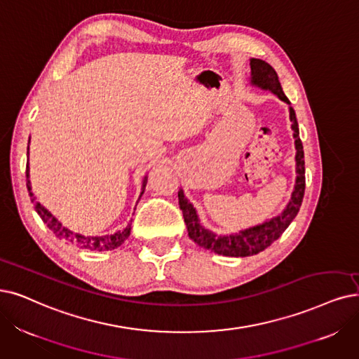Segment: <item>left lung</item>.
I'll list each match as a JSON object with an SVG mask.
<instances>
[{"instance_id": "left-lung-1", "label": "left lung", "mask_w": 359, "mask_h": 359, "mask_svg": "<svg viewBox=\"0 0 359 359\" xmlns=\"http://www.w3.org/2000/svg\"><path fill=\"white\" fill-rule=\"evenodd\" d=\"M252 69V83L257 85L264 90H269L278 95L280 100L290 104L289 98L284 95L281 83L278 81V75L276 70L272 69L266 62L259 59L250 60ZM290 121H292V130L296 144V185L292 193V198L278 217L272 218L261 225H256L253 228L245 229L234 236H218L209 229L203 228L198 222L196 209L193 205L185 198L182 190L178 191V202L180 209L184 215V222L187 225V231L190 238L197 243L200 248L208 249L210 252L219 253L224 256H250L265 250L271 246L284 231L285 228L290 225V222L296 218V215L302 205L304 194H305V159H304V146L299 137V125L296 119V113L293 107H290Z\"/></svg>"}]
</instances>
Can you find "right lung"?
Returning a JSON list of instances; mask_svg holds the SVG:
<instances>
[{
  "instance_id": "add662e5",
  "label": "right lung",
  "mask_w": 359,
  "mask_h": 359,
  "mask_svg": "<svg viewBox=\"0 0 359 359\" xmlns=\"http://www.w3.org/2000/svg\"><path fill=\"white\" fill-rule=\"evenodd\" d=\"M26 187H27V191H29V196L32 197L34 208L41 217V219L44 221V224L51 229L53 234L57 238H60L65 243H70V245L78 246L81 249H88V250H111V249L119 248L131 234V224H128L126 228H123L122 231H118V233L110 234V236H102V237L81 236V234L70 231V229H67L66 226H63L59 221H57L44 206L35 202V197H34V193L31 189V181H29V166L27 165H26Z\"/></svg>"
}]
</instances>
